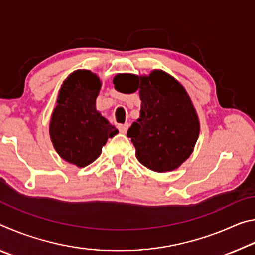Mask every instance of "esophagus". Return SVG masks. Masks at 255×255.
Wrapping results in <instances>:
<instances>
[{"instance_id":"1","label":"esophagus","mask_w":255,"mask_h":255,"mask_svg":"<svg viewBox=\"0 0 255 255\" xmlns=\"http://www.w3.org/2000/svg\"><path fill=\"white\" fill-rule=\"evenodd\" d=\"M128 127H129V125L127 123L118 125V129H119V131L122 132V133H126L127 130H128Z\"/></svg>"}]
</instances>
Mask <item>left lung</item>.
I'll return each mask as SVG.
<instances>
[{"label": "left lung", "instance_id": "left-lung-1", "mask_svg": "<svg viewBox=\"0 0 255 255\" xmlns=\"http://www.w3.org/2000/svg\"><path fill=\"white\" fill-rule=\"evenodd\" d=\"M125 76L135 80L132 92L139 90L141 100L139 118L127 132L137 159L158 173L178 169L192 154L200 131L199 117L188 92L162 70H154L149 75L115 76L117 91Z\"/></svg>", "mask_w": 255, "mask_h": 255}]
</instances>
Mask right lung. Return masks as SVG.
<instances>
[{"label":"right lung","mask_w":255,"mask_h":255,"mask_svg":"<svg viewBox=\"0 0 255 255\" xmlns=\"http://www.w3.org/2000/svg\"><path fill=\"white\" fill-rule=\"evenodd\" d=\"M101 89L97 74L88 70L71 73L59 89L49 123V135L64 161L85 167L100 156L108 138L118 129L97 110Z\"/></svg>","instance_id":"right-lung-1"}]
</instances>
